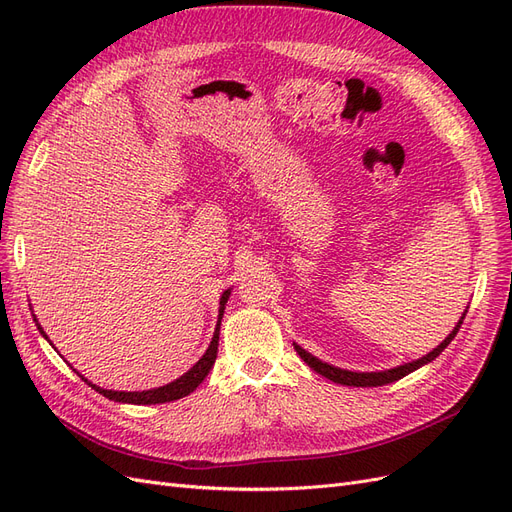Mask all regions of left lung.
Instances as JSON below:
<instances>
[{"label":"left lung","instance_id":"1","mask_svg":"<svg viewBox=\"0 0 512 512\" xmlns=\"http://www.w3.org/2000/svg\"><path fill=\"white\" fill-rule=\"evenodd\" d=\"M463 318H466V314L461 316V320L457 322V327L451 331V335H448L438 348H433L429 354H425L423 359L406 363V365H399V367L389 369V371H371V374H361V371H348V369H339V367L322 363L320 359H316V356L305 352V350H303L301 346H297V344H294V350L299 352L301 359H303L309 367H312V369L316 371V374H320V376H324V378H329V380H333V382H337V384H346V386H382V384H389V382H395V380H399V378L408 376L410 371H414V369H418V367H423L425 363H429V361L436 359V356H440V352H442L448 344L453 342V337H455L457 331L461 329Z\"/></svg>","mask_w":512,"mask_h":512}]
</instances>
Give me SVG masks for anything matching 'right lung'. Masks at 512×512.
<instances>
[{"mask_svg":"<svg viewBox=\"0 0 512 512\" xmlns=\"http://www.w3.org/2000/svg\"><path fill=\"white\" fill-rule=\"evenodd\" d=\"M228 294L230 290H226L222 294L220 299V320H218V327H215V333H213V339L211 344L207 348V352L203 354V359H200L188 374H183L181 378H177L175 382H170L166 386H160V389H151V391H141V393H126V391H106V389H100V386L91 384L89 380H85L81 376V380H85L91 389H96L100 395L113 399V401H121V404H136V406H147V404H166V401H175V399H181L185 395H190L196 386L203 382L207 378V374L211 371L213 363H215V356H218V342H220V322H222V316H224V305L228 301ZM36 320V318H34ZM40 333L44 335L42 327L38 324ZM46 337V335H44ZM49 339V337H46Z\"/></svg>","mask_w":512,"mask_h":512,"instance_id":"obj_1","label":"right lung"}]
</instances>
